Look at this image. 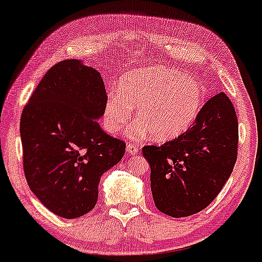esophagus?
I'll return each instance as SVG.
<instances>
[{"label": "esophagus", "instance_id": "obj_1", "mask_svg": "<svg viewBox=\"0 0 262 262\" xmlns=\"http://www.w3.org/2000/svg\"><path fill=\"white\" fill-rule=\"evenodd\" d=\"M127 150H128V154L129 155H135V154H138V151H139V146L135 144H127Z\"/></svg>", "mask_w": 262, "mask_h": 262}]
</instances>
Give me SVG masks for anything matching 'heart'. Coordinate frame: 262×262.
I'll use <instances>...</instances> for the list:
<instances>
[{
  "label": "heart",
  "mask_w": 262,
  "mask_h": 262,
  "mask_svg": "<svg viewBox=\"0 0 262 262\" xmlns=\"http://www.w3.org/2000/svg\"><path fill=\"white\" fill-rule=\"evenodd\" d=\"M204 102L203 86L174 69L151 67L123 78L119 94H108L103 122L111 133L121 130L138 108V117L128 128L130 138L152 133L156 140L177 138L193 124Z\"/></svg>",
  "instance_id": "heart-1"
}]
</instances>
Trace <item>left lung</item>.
Segmentation results:
<instances>
[{"label":"left lung","mask_w":262,"mask_h":262,"mask_svg":"<svg viewBox=\"0 0 262 262\" xmlns=\"http://www.w3.org/2000/svg\"><path fill=\"white\" fill-rule=\"evenodd\" d=\"M238 139L234 106L220 93L201 107L185 133L161 146H144L157 209L179 219L209 206L234 168Z\"/></svg>","instance_id":"obj_1"}]
</instances>
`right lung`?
<instances>
[{
  "label": "right lung",
  "instance_id": "add662e5",
  "mask_svg": "<svg viewBox=\"0 0 262 262\" xmlns=\"http://www.w3.org/2000/svg\"><path fill=\"white\" fill-rule=\"evenodd\" d=\"M107 94L102 78L79 59L47 71L20 117L23 168L43 206L63 219L95 207L101 176L121 161L124 141L103 132Z\"/></svg>",
  "mask_w": 262,
  "mask_h": 262
}]
</instances>
